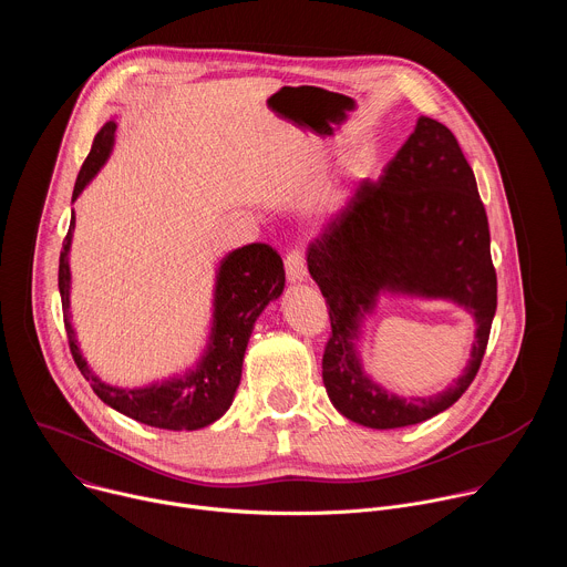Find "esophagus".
<instances>
[{
    "label": "esophagus",
    "instance_id": "1",
    "mask_svg": "<svg viewBox=\"0 0 567 567\" xmlns=\"http://www.w3.org/2000/svg\"><path fill=\"white\" fill-rule=\"evenodd\" d=\"M285 271H287L289 282H302L307 278V260H305V254L300 249H293L285 258Z\"/></svg>",
    "mask_w": 567,
    "mask_h": 567
}]
</instances>
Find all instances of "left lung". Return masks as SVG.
Listing matches in <instances>:
<instances>
[{
  "label": "left lung",
  "mask_w": 567,
  "mask_h": 567,
  "mask_svg": "<svg viewBox=\"0 0 567 567\" xmlns=\"http://www.w3.org/2000/svg\"><path fill=\"white\" fill-rule=\"evenodd\" d=\"M307 267L330 305L322 383L341 415L368 429L413 426L453 406L471 385L489 343L498 285L487 213L446 125L420 116L379 182H361L311 241ZM381 290L444 297L476 318L472 359L453 386L406 400L362 372L358 326Z\"/></svg>",
  "instance_id": "left-lung-1"
}]
</instances>
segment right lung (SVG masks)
I'll return each instance as SVG.
<instances>
[{"label":"right lung","instance_id":"add662e5","mask_svg":"<svg viewBox=\"0 0 567 567\" xmlns=\"http://www.w3.org/2000/svg\"><path fill=\"white\" fill-rule=\"evenodd\" d=\"M114 132L116 123L107 121L96 134L85 164L78 173L71 202L78 199V195L83 193V188L103 168L114 147ZM73 226L75 215L71 213V224L60 254L58 287L62 298L69 350L80 374L90 381L92 390L107 406L154 429L197 431L219 420L228 411L239 385L241 361H245L254 322L269 305V300H276L285 289V267L278 251L269 245L256 241V245L235 249L221 260L215 282L210 343L195 370L186 372V377L152 383L145 388H116L101 381L92 372L83 354H80L73 328L69 322V247Z\"/></svg>","mask_w":567,"mask_h":567}]
</instances>
